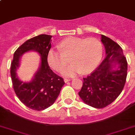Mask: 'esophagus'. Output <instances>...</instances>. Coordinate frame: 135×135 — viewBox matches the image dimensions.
Instances as JSON below:
<instances>
[{
	"mask_svg": "<svg viewBox=\"0 0 135 135\" xmlns=\"http://www.w3.org/2000/svg\"><path fill=\"white\" fill-rule=\"evenodd\" d=\"M71 80V79H66V78H65V79H64V82H65V83H67V82L70 81Z\"/></svg>",
	"mask_w": 135,
	"mask_h": 135,
	"instance_id": "1",
	"label": "esophagus"
}]
</instances>
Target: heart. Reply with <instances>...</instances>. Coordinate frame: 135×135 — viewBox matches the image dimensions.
Returning <instances> with one entry per match:
<instances>
[{"label": "heart", "instance_id": "1", "mask_svg": "<svg viewBox=\"0 0 135 135\" xmlns=\"http://www.w3.org/2000/svg\"><path fill=\"white\" fill-rule=\"evenodd\" d=\"M57 47L60 51L50 49L47 54V62L51 69L60 71L67 63L66 58L69 57L71 64L62 71V74L65 77L92 72L103 57V45L96 38L69 37L61 41Z\"/></svg>", "mask_w": 135, "mask_h": 135}]
</instances>
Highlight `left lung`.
Segmentation results:
<instances>
[{
	"mask_svg": "<svg viewBox=\"0 0 135 135\" xmlns=\"http://www.w3.org/2000/svg\"><path fill=\"white\" fill-rule=\"evenodd\" d=\"M105 59L89 76L84 78L79 96L87 105L104 108L113 103L122 91L127 76V61L122 49L109 37L101 35Z\"/></svg>",
	"mask_w": 135,
	"mask_h": 135,
	"instance_id": "8db88e82",
	"label": "left lung"
}]
</instances>
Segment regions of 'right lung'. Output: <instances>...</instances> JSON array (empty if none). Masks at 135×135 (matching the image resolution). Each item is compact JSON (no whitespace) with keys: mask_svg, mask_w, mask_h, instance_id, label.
Segmentation results:
<instances>
[{"mask_svg":"<svg viewBox=\"0 0 135 135\" xmlns=\"http://www.w3.org/2000/svg\"><path fill=\"white\" fill-rule=\"evenodd\" d=\"M51 37V35H40L27 40L15 51L11 64L10 73L16 95L24 105L35 111H42L53 105L64 84L62 78L52 71L47 62ZM30 51L40 55L41 63L32 80L24 82L18 79L16 71L21 56Z\"/></svg>","mask_w":135,"mask_h":135,"instance_id":"1","label":"right lung"}]
</instances>
